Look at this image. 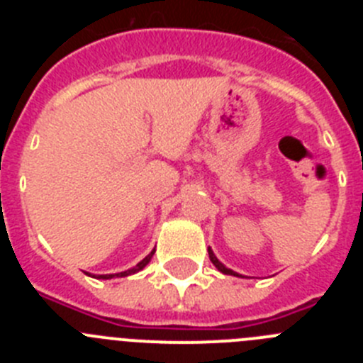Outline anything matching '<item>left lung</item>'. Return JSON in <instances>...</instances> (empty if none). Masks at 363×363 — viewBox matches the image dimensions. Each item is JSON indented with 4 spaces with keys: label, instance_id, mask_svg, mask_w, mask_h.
<instances>
[{
    "label": "left lung",
    "instance_id": "1",
    "mask_svg": "<svg viewBox=\"0 0 363 363\" xmlns=\"http://www.w3.org/2000/svg\"><path fill=\"white\" fill-rule=\"evenodd\" d=\"M209 258H211V262H213V264H214V267H216L220 272H223V274H233V277H240L238 272L230 271V269H227L225 265L221 264L220 259H218L216 256H214V252H213V249H211V247H209Z\"/></svg>",
    "mask_w": 363,
    "mask_h": 363
}]
</instances>
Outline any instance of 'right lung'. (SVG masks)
Segmentation results:
<instances>
[{
  "instance_id": "add662e5",
  "label": "right lung",
  "mask_w": 363,
  "mask_h": 363,
  "mask_svg": "<svg viewBox=\"0 0 363 363\" xmlns=\"http://www.w3.org/2000/svg\"><path fill=\"white\" fill-rule=\"evenodd\" d=\"M152 255H154V251L150 252V255H147L145 258L142 259V262H140V264L136 265V267H133V269H129V271H123V272H116V274H99V277H96V278H101V280H111V278H121V277H129V274H134V272H138V271H142L143 267H145L147 264H149L150 262V258H152Z\"/></svg>"
}]
</instances>
